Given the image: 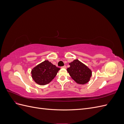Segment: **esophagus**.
I'll use <instances>...</instances> for the list:
<instances>
[{"label":"esophagus","mask_w":124,"mask_h":124,"mask_svg":"<svg viewBox=\"0 0 124 124\" xmlns=\"http://www.w3.org/2000/svg\"><path fill=\"white\" fill-rule=\"evenodd\" d=\"M67 68L66 66H63V67H62V68H63V69H66Z\"/></svg>","instance_id":"esophagus-1"}]
</instances>
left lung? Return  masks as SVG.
Wrapping results in <instances>:
<instances>
[{"instance_id": "1", "label": "left lung", "mask_w": 124, "mask_h": 124, "mask_svg": "<svg viewBox=\"0 0 124 124\" xmlns=\"http://www.w3.org/2000/svg\"><path fill=\"white\" fill-rule=\"evenodd\" d=\"M69 64L70 67L67 68V72L77 84L84 85L90 81L92 71L87 66L78 59L74 60Z\"/></svg>"}]
</instances>
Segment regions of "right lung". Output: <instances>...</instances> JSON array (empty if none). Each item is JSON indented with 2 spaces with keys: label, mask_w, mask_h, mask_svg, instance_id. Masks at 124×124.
<instances>
[{
  "label": "right lung",
  "mask_w": 124,
  "mask_h": 124,
  "mask_svg": "<svg viewBox=\"0 0 124 124\" xmlns=\"http://www.w3.org/2000/svg\"><path fill=\"white\" fill-rule=\"evenodd\" d=\"M60 69L46 60L37 65L31 70V77L37 84L45 85L54 79Z\"/></svg>",
  "instance_id": "1"
}]
</instances>
